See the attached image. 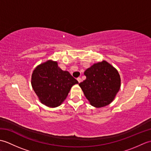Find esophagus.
I'll return each instance as SVG.
<instances>
[{
  "mask_svg": "<svg viewBox=\"0 0 151 151\" xmlns=\"http://www.w3.org/2000/svg\"><path fill=\"white\" fill-rule=\"evenodd\" d=\"M77 81H78V82L79 83H81V82H82V78L78 77V78H77Z\"/></svg>",
  "mask_w": 151,
  "mask_h": 151,
  "instance_id": "esophagus-1",
  "label": "esophagus"
}]
</instances>
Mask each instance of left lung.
Here are the masks:
<instances>
[{
  "label": "left lung",
  "mask_w": 151,
  "mask_h": 151,
  "mask_svg": "<svg viewBox=\"0 0 151 151\" xmlns=\"http://www.w3.org/2000/svg\"><path fill=\"white\" fill-rule=\"evenodd\" d=\"M84 75L86 79L79 86L90 104L96 108L110 104L121 88L117 70L103 60L86 69Z\"/></svg>",
  "instance_id": "8db88e82"
}]
</instances>
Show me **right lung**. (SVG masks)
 <instances>
[{"label":"right lung","mask_w":151,"mask_h":151,"mask_svg":"<svg viewBox=\"0 0 151 151\" xmlns=\"http://www.w3.org/2000/svg\"><path fill=\"white\" fill-rule=\"evenodd\" d=\"M31 84L41 103L56 108L64 101L73 85L78 82L57 62L48 60L37 65L32 75Z\"/></svg>","instance_id":"1"}]
</instances>
